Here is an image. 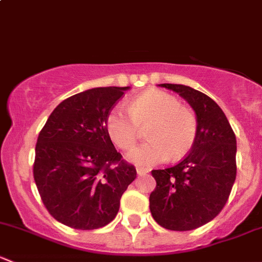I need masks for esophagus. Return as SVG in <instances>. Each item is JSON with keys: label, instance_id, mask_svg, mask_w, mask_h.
I'll list each match as a JSON object with an SVG mask.
<instances>
[{"label": "esophagus", "instance_id": "34e87169", "mask_svg": "<svg viewBox=\"0 0 262 262\" xmlns=\"http://www.w3.org/2000/svg\"><path fill=\"white\" fill-rule=\"evenodd\" d=\"M137 173H138L139 176L147 175V173H148V170H144V168H137Z\"/></svg>", "mask_w": 262, "mask_h": 262}]
</instances>
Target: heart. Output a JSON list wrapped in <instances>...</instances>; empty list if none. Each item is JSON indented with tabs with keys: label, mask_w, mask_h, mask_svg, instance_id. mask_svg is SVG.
<instances>
[{
	"label": "heart",
	"mask_w": 262,
	"mask_h": 262,
	"mask_svg": "<svg viewBox=\"0 0 262 262\" xmlns=\"http://www.w3.org/2000/svg\"><path fill=\"white\" fill-rule=\"evenodd\" d=\"M129 114L113 109L106 118L110 139L123 150L138 143L142 129L147 128L148 143L129 155V160L143 168L152 167L166 158L179 160L194 147L199 121L191 109L182 106L173 95L155 90L136 97L128 106Z\"/></svg>",
	"instance_id": "b5f03b06"
}]
</instances>
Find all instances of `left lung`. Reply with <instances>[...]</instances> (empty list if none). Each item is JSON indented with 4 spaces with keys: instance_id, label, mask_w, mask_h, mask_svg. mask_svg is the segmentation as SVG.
I'll return each mask as SVG.
<instances>
[{
    "instance_id": "1",
    "label": "left lung",
    "mask_w": 262,
    "mask_h": 262,
    "mask_svg": "<svg viewBox=\"0 0 262 262\" xmlns=\"http://www.w3.org/2000/svg\"><path fill=\"white\" fill-rule=\"evenodd\" d=\"M194 109L199 132L194 147L176 165L152 170L156 187L149 195L153 219L170 231H191L215 218L236 180V136L213 99L184 84L162 83Z\"/></svg>"
}]
</instances>
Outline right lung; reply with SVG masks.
I'll list each match as a JSON object with an SVG mask.
<instances>
[{
    "instance_id": "add662e5",
    "label": "right lung",
    "mask_w": 262,
    "mask_h": 262,
    "mask_svg": "<svg viewBox=\"0 0 262 262\" xmlns=\"http://www.w3.org/2000/svg\"><path fill=\"white\" fill-rule=\"evenodd\" d=\"M129 87H96L60 102L35 146L33 173L50 215L75 229L109 224L137 178L106 130L107 114Z\"/></svg>"
}]
</instances>
